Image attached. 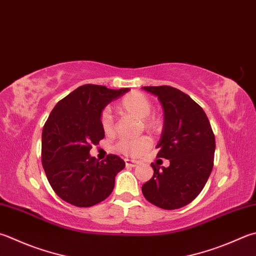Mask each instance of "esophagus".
<instances>
[{"label": "esophagus", "instance_id": "obj_1", "mask_svg": "<svg viewBox=\"0 0 256 256\" xmlns=\"http://www.w3.org/2000/svg\"><path fill=\"white\" fill-rule=\"evenodd\" d=\"M124 162H126V166H129V167H136V166L139 165V164H140V162H138V160H130V159H126V160H124Z\"/></svg>", "mask_w": 256, "mask_h": 256}]
</instances>
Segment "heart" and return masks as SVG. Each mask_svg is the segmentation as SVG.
I'll list each match as a JSON object with an SVG mask.
<instances>
[{
  "label": "heart",
  "instance_id": "1",
  "mask_svg": "<svg viewBox=\"0 0 256 256\" xmlns=\"http://www.w3.org/2000/svg\"><path fill=\"white\" fill-rule=\"evenodd\" d=\"M152 104L146 94L139 91H132V92L124 96L118 104V112L122 114L132 116V117L142 120V124L147 129H156L159 126L158 120L155 118L148 117L152 112ZM100 124L102 130L106 134L112 132L114 124L112 118L109 112L104 110L101 114ZM150 139L148 137H140L132 139V140H122L117 144V149L124 154V155L138 157L150 147Z\"/></svg>",
  "mask_w": 256,
  "mask_h": 256
}]
</instances>
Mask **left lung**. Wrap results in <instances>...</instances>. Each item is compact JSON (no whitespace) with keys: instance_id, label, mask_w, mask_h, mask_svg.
<instances>
[{"instance_id":"8db88e82","label":"left lung","mask_w":256,"mask_h":256,"mask_svg":"<svg viewBox=\"0 0 256 256\" xmlns=\"http://www.w3.org/2000/svg\"><path fill=\"white\" fill-rule=\"evenodd\" d=\"M142 89L158 97L162 106L157 157L170 160V166L162 170L152 164L154 176L142 185V194L160 208H180L198 196L213 170V130L200 106L180 90L170 86Z\"/></svg>"}]
</instances>
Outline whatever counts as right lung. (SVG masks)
<instances>
[{
    "label": "right lung",
    "mask_w": 256,
    "mask_h": 256,
    "mask_svg": "<svg viewBox=\"0 0 256 256\" xmlns=\"http://www.w3.org/2000/svg\"><path fill=\"white\" fill-rule=\"evenodd\" d=\"M129 90L84 84L51 112L42 132V165L53 190L66 203L90 207L114 190L116 175L126 164L116 155L98 162L90 149L104 137L100 118L106 106Z\"/></svg>",
    "instance_id": "1"
}]
</instances>
